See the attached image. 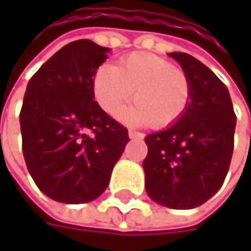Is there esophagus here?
I'll use <instances>...</instances> for the list:
<instances>
[{
	"label": "esophagus",
	"instance_id": "1",
	"mask_svg": "<svg viewBox=\"0 0 251 251\" xmlns=\"http://www.w3.org/2000/svg\"><path fill=\"white\" fill-rule=\"evenodd\" d=\"M129 138H130V139H142V138H144V133L135 132V130H129Z\"/></svg>",
	"mask_w": 251,
	"mask_h": 251
}]
</instances>
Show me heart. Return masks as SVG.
Returning a JSON list of instances; mask_svg holds the SVG:
<instances>
[{
  "instance_id": "obj_1",
  "label": "heart",
  "mask_w": 251,
  "mask_h": 251,
  "mask_svg": "<svg viewBox=\"0 0 251 251\" xmlns=\"http://www.w3.org/2000/svg\"><path fill=\"white\" fill-rule=\"evenodd\" d=\"M132 90L135 103L121 113L129 125L167 127L184 115L190 101L187 74L152 53H130L118 67L104 64L93 78L94 99L110 116L122 109Z\"/></svg>"
}]
</instances>
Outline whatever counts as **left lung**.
<instances>
[{"label":"left lung","instance_id":"8db88e82","mask_svg":"<svg viewBox=\"0 0 251 251\" xmlns=\"http://www.w3.org/2000/svg\"><path fill=\"white\" fill-rule=\"evenodd\" d=\"M169 56L189 76L190 101L175 125L145 136V190L158 205L192 209L226 180L237 118L226 84L206 65L183 52Z\"/></svg>","mask_w":251,"mask_h":251}]
</instances>
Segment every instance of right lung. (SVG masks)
<instances>
[{"label": "right lung", "instance_id": "obj_1", "mask_svg": "<svg viewBox=\"0 0 251 251\" xmlns=\"http://www.w3.org/2000/svg\"><path fill=\"white\" fill-rule=\"evenodd\" d=\"M109 50L87 39L71 42L27 84L20 112L25 166L56 202L97 199L129 142L125 126L94 101L93 78Z\"/></svg>", "mask_w": 251, "mask_h": 251}]
</instances>
